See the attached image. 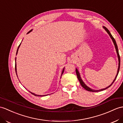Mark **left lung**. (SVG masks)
I'll list each match as a JSON object with an SVG mask.
<instances>
[{"label":"left lung","mask_w":123,"mask_h":123,"mask_svg":"<svg viewBox=\"0 0 123 123\" xmlns=\"http://www.w3.org/2000/svg\"><path fill=\"white\" fill-rule=\"evenodd\" d=\"M103 28L105 29V31L107 32V33L109 34V35H110V37L111 38V39H112V41H113V42L114 44V45H115V49H116V50L117 54L118 59V67L117 73L116 76V77H115V78L114 80H113V82L111 83V85H110L109 86H107V87H106V88H104V89H101V90H93V89H91V88H90L89 87H88V86H86L84 82H83V81H82V80L81 79V78L80 77V74H79V73L78 70H77V69H76V74H77V76L78 79V80H79V82H80V85L82 86V87H83V88L85 89L86 90H87V91H91V92H98V91H103V90H105V89H107L108 88H109L110 86H111L112 85V84H113V83H114V81H115V80H116V78H117V76L118 74V73H119V68H120V61H120V56H119V55L118 47H117V44H116V41H115V40L114 38V37H113V36L112 35V34H111V33L110 32V31H109V30L107 29L106 28V27H105V26H103Z\"/></svg>","instance_id":"left-lung-1"}]
</instances>
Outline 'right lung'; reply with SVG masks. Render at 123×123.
I'll return each mask as SVG.
<instances>
[{"instance_id": "right-lung-1", "label": "right lung", "mask_w": 123, "mask_h": 123, "mask_svg": "<svg viewBox=\"0 0 123 123\" xmlns=\"http://www.w3.org/2000/svg\"><path fill=\"white\" fill-rule=\"evenodd\" d=\"M32 31V30H30V31L29 32H28V33H29L30 32H31ZM27 33V34H28ZM21 43H20V44H21ZM20 44L19 45V46H18V49H17V53H16V55L17 54V53H18V49H19V47H20ZM16 64H15V70H16V74H17V67H16ZM64 69H63V70H62V75H61V77H62V74L64 73ZM30 93H31L32 94H33L34 95H35V96H40V97H42V96H44V95H37V94H34V93H32V92H30Z\"/></svg>"}]
</instances>
